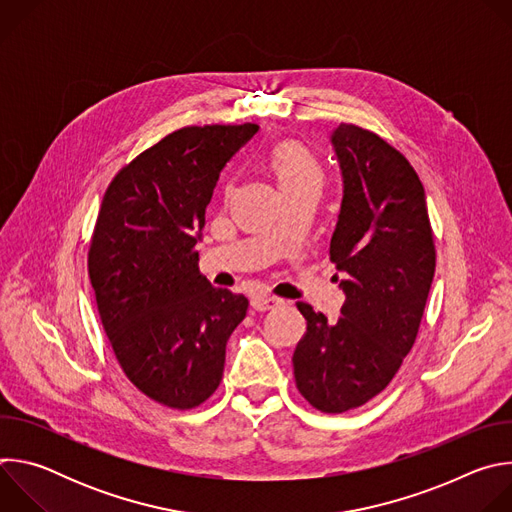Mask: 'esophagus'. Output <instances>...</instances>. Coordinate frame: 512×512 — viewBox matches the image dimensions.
<instances>
[{"mask_svg":"<svg viewBox=\"0 0 512 512\" xmlns=\"http://www.w3.org/2000/svg\"><path fill=\"white\" fill-rule=\"evenodd\" d=\"M281 304L279 298H271V296H265V294H255L251 298V308L257 310V312H267V310H273Z\"/></svg>","mask_w":512,"mask_h":512,"instance_id":"1","label":"esophagus"}]
</instances>
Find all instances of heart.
Segmentation results:
<instances>
[{
    "mask_svg": "<svg viewBox=\"0 0 512 512\" xmlns=\"http://www.w3.org/2000/svg\"><path fill=\"white\" fill-rule=\"evenodd\" d=\"M267 164L281 194L298 190L320 192L324 184V168L320 160L298 141H283L275 145Z\"/></svg>",
    "mask_w": 512,
    "mask_h": 512,
    "instance_id": "b5f03b06",
    "label": "heart"
}]
</instances>
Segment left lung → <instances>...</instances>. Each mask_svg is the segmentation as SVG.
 <instances>
[{"mask_svg": "<svg viewBox=\"0 0 512 512\" xmlns=\"http://www.w3.org/2000/svg\"><path fill=\"white\" fill-rule=\"evenodd\" d=\"M332 145L344 194L330 261L346 300L336 322L298 302L308 328L291 362L312 407L344 413L377 397L413 348L435 245L423 184L401 152L350 123L332 131Z\"/></svg>", "mask_w": 512, "mask_h": 512, "instance_id": "obj_1", "label": "left lung"}]
</instances>
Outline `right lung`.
I'll return each mask as SVG.
<instances>
[{
    "mask_svg": "<svg viewBox=\"0 0 512 512\" xmlns=\"http://www.w3.org/2000/svg\"><path fill=\"white\" fill-rule=\"evenodd\" d=\"M259 125L182 127L117 172L89 247L97 308L125 377L150 399L194 409L221 385L227 340L249 300L198 271L206 206Z\"/></svg>",
    "mask_w": 512,
    "mask_h": 512,
    "instance_id": "obj_1",
    "label": "right lung"
}]
</instances>
